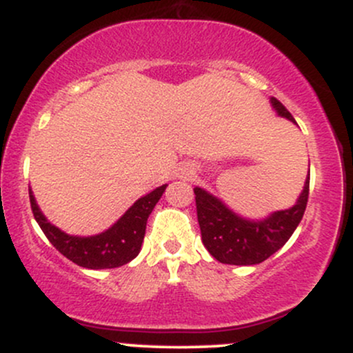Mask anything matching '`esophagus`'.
I'll list each match as a JSON object with an SVG mask.
<instances>
[{"mask_svg":"<svg viewBox=\"0 0 353 353\" xmlns=\"http://www.w3.org/2000/svg\"><path fill=\"white\" fill-rule=\"evenodd\" d=\"M188 174H189V172H188Z\"/></svg>","mask_w":353,"mask_h":353,"instance_id":"esophagus-1","label":"esophagus"}]
</instances>
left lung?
Returning a JSON list of instances; mask_svg holds the SVG:
<instances>
[{"label": "left lung", "mask_w": 353, "mask_h": 353, "mask_svg": "<svg viewBox=\"0 0 353 353\" xmlns=\"http://www.w3.org/2000/svg\"><path fill=\"white\" fill-rule=\"evenodd\" d=\"M277 112L295 123L279 99H270ZM310 174L294 208L275 212L261 222L241 219L225 208L221 201L202 190L194 189L196 194L197 221H199L202 244L214 259L222 264L254 265L261 264L277 252L289 241L305 212L309 201Z\"/></svg>", "instance_id": "obj_1"}]
</instances>
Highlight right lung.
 I'll list each match as a JSON object with an SVG mask.
<instances>
[{
    "label": "right lung",
    "instance_id": "1",
    "mask_svg": "<svg viewBox=\"0 0 353 353\" xmlns=\"http://www.w3.org/2000/svg\"><path fill=\"white\" fill-rule=\"evenodd\" d=\"M164 189L165 185H161L148 196L141 197L111 229L92 237L68 236L51 225L36 204L31 189L30 202L33 216L44 236L64 257L86 269H114L131 262L139 254L145 234V222L154 205L163 196Z\"/></svg>",
    "mask_w": 353,
    "mask_h": 353
}]
</instances>
